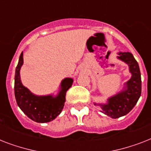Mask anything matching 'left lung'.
Returning a JSON list of instances; mask_svg holds the SVG:
<instances>
[{"label":"left lung","instance_id":"1","mask_svg":"<svg viewBox=\"0 0 151 151\" xmlns=\"http://www.w3.org/2000/svg\"><path fill=\"white\" fill-rule=\"evenodd\" d=\"M117 59L129 65L131 78L124 84L122 91L107 99V103H95L100 106L101 112L112 118H118L130 112L141 96V74L137 61L130 52H119Z\"/></svg>","mask_w":151,"mask_h":151}]
</instances>
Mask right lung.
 Returning a JSON list of instances; mask_svg holds the SVG:
<instances>
[{
    "mask_svg": "<svg viewBox=\"0 0 151 151\" xmlns=\"http://www.w3.org/2000/svg\"><path fill=\"white\" fill-rule=\"evenodd\" d=\"M23 64V53H21L15 69V96L19 107L27 117L38 123H45L54 120L61 113L66 101V91L72 86L70 78L62 81L60 90L56 96L52 95L36 96L23 86L20 80V69Z\"/></svg>",
    "mask_w": 151,
    "mask_h": 151,
    "instance_id": "obj_1",
    "label": "right lung"
}]
</instances>
